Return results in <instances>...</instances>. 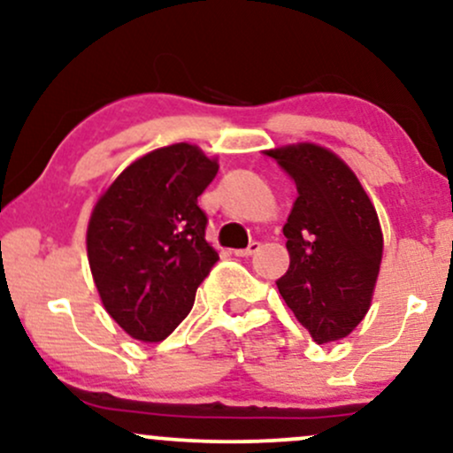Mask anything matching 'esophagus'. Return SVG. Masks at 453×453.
<instances>
[{
  "mask_svg": "<svg viewBox=\"0 0 453 453\" xmlns=\"http://www.w3.org/2000/svg\"><path fill=\"white\" fill-rule=\"evenodd\" d=\"M259 247H262L259 242H251L247 249H238V251H234V253H236L238 257H249V256H253V253H257Z\"/></svg>",
  "mask_w": 453,
  "mask_h": 453,
  "instance_id": "1",
  "label": "esophagus"
}]
</instances>
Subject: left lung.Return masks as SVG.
I'll return each instance as SVG.
<instances>
[{"instance_id":"left-lung-1","label":"left lung","mask_w":453,"mask_h":453,"mask_svg":"<svg viewBox=\"0 0 453 453\" xmlns=\"http://www.w3.org/2000/svg\"><path fill=\"white\" fill-rule=\"evenodd\" d=\"M296 180L283 234L289 268L277 288L315 342L341 341L372 303L383 232L371 197L330 149L296 142L266 150Z\"/></svg>"}]
</instances>
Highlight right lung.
Returning a JSON list of instances; mask_svg holds the SVG:
<instances>
[{"mask_svg":"<svg viewBox=\"0 0 453 453\" xmlns=\"http://www.w3.org/2000/svg\"><path fill=\"white\" fill-rule=\"evenodd\" d=\"M217 170V157L176 142L132 161L97 197L87 226L93 283L132 339L173 334L219 259L197 206Z\"/></svg>","mask_w":453,"mask_h":453,"instance_id":"obj_1","label":"right lung"}]
</instances>
